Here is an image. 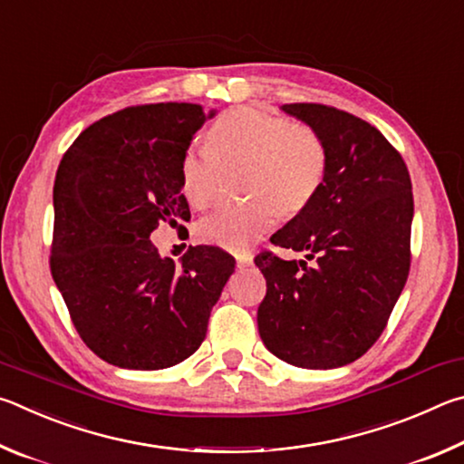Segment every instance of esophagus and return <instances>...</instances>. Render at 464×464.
<instances>
[{"label":"esophagus","mask_w":464,"mask_h":464,"mask_svg":"<svg viewBox=\"0 0 464 464\" xmlns=\"http://www.w3.org/2000/svg\"><path fill=\"white\" fill-rule=\"evenodd\" d=\"M235 260H237V266H249L251 262H254V254L251 251H246V249H239L235 251Z\"/></svg>","instance_id":"34e87169"}]
</instances>
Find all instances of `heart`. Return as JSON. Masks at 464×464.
<instances>
[{"label":"heart","instance_id":"b5f03b06","mask_svg":"<svg viewBox=\"0 0 464 464\" xmlns=\"http://www.w3.org/2000/svg\"><path fill=\"white\" fill-rule=\"evenodd\" d=\"M208 153L186 151L179 160V186L188 204L208 208L218 192V169H241L237 194L198 225L202 241L246 249L262 239L282 217L303 213L317 198L329 169V149L317 129L290 122L257 108H233L204 132Z\"/></svg>","mask_w":464,"mask_h":464}]
</instances>
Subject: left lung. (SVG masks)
Instances as JSON below:
<instances>
[{"mask_svg": "<svg viewBox=\"0 0 464 464\" xmlns=\"http://www.w3.org/2000/svg\"><path fill=\"white\" fill-rule=\"evenodd\" d=\"M282 110L321 132L329 169L317 198L270 237L314 264L256 256L266 278L257 329L274 356L327 371L371 350L410 276L411 178L401 153L358 116L309 102Z\"/></svg>", "mask_w": 464, "mask_h": 464, "instance_id": "8db88e82", "label": "left lung"}]
</instances>
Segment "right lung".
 Wrapping results in <instances>:
<instances>
[{"instance_id": "1", "label": "right lung", "mask_w": 464, "mask_h": 464, "mask_svg": "<svg viewBox=\"0 0 464 464\" xmlns=\"http://www.w3.org/2000/svg\"><path fill=\"white\" fill-rule=\"evenodd\" d=\"M213 114L188 102L129 106L85 129L59 163L51 274L108 364L160 371L192 356L233 274L223 249L188 247L176 266L149 239L161 223L182 233L190 221L179 160Z\"/></svg>"}]
</instances>
